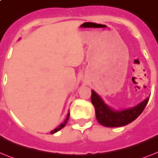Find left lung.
Listing matches in <instances>:
<instances>
[{"label": "left lung", "instance_id": "left-lung-1", "mask_svg": "<svg viewBox=\"0 0 158 158\" xmlns=\"http://www.w3.org/2000/svg\"><path fill=\"white\" fill-rule=\"evenodd\" d=\"M149 98H147L132 108L117 111L109 107L93 90L91 96V101L95 107L97 121L102 126L108 127H118L131 123L141 114Z\"/></svg>", "mask_w": 158, "mask_h": 158}]
</instances>
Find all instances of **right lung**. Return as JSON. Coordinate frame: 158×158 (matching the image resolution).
<instances>
[{
    "label": "right lung",
    "mask_w": 158,
    "mask_h": 158,
    "mask_svg": "<svg viewBox=\"0 0 158 158\" xmlns=\"http://www.w3.org/2000/svg\"><path fill=\"white\" fill-rule=\"evenodd\" d=\"M69 116H70V113H68V114H67V117H66V119H65V120H64L63 123H61V125H60V126H58V127H57V128H55L54 130L52 131H51V134H53V133H56V132H57V131H58L61 130V128H63L64 127H65V126H66V123H67L68 119H69Z\"/></svg>",
    "instance_id": "obj_1"
}]
</instances>
